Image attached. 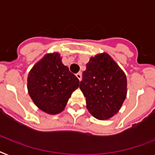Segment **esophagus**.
Instances as JSON below:
<instances>
[{
  "label": "esophagus",
  "mask_w": 155,
  "mask_h": 155,
  "mask_svg": "<svg viewBox=\"0 0 155 155\" xmlns=\"http://www.w3.org/2000/svg\"><path fill=\"white\" fill-rule=\"evenodd\" d=\"M75 75H76V77L79 79V80H80V81L82 80V73H81V72H78V73L75 74Z\"/></svg>",
  "instance_id": "1"
}]
</instances>
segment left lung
Here are the masks:
<instances>
[{
    "instance_id": "1",
    "label": "left lung",
    "mask_w": 155,
    "mask_h": 155,
    "mask_svg": "<svg viewBox=\"0 0 155 155\" xmlns=\"http://www.w3.org/2000/svg\"><path fill=\"white\" fill-rule=\"evenodd\" d=\"M80 88L91 115L107 120L119 111L125 99L127 79L117 64L104 53L91 58Z\"/></svg>"
}]
</instances>
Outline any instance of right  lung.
Returning <instances> with one entry per match:
<instances>
[{
	"label": "right lung",
	"instance_id": "right-lung-1",
	"mask_svg": "<svg viewBox=\"0 0 155 155\" xmlns=\"http://www.w3.org/2000/svg\"><path fill=\"white\" fill-rule=\"evenodd\" d=\"M80 80L64 66L58 53L45 55L27 77V89L36 106L49 114L63 111Z\"/></svg>",
	"mask_w": 155,
	"mask_h": 155
}]
</instances>
